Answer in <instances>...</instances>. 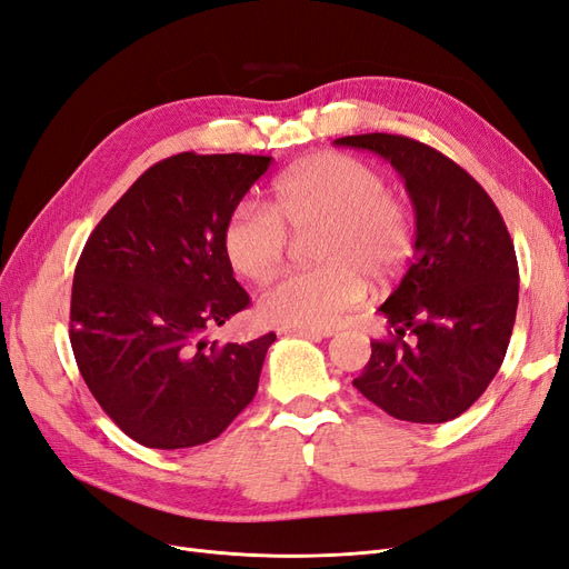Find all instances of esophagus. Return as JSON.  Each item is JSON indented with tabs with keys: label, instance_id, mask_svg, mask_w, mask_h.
Instances as JSON below:
<instances>
[{
	"label": "esophagus",
	"instance_id": "obj_1",
	"mask_svg": "<svg viewBox=\"0 0 569 569\" xmlns=\"http://www.w3.org/2000/svg\"><path fill=\"white\" fill-rule=\"evenodd\" d=\"M278 335H299V337L318 339V337H330L332 330H316V327H287V325H282V327H278Z\"/></svg>",
	"mask_w": 569,
	"mask_h": 569
}]
</instances>
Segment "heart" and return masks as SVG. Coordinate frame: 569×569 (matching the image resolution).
<instances>
[{
  "instance_id": "obj_1",
  "label": "heart",
  "mask_w": 569,
  "mask_h": 569,
  "mask_svg": "<svg viewBox=\"0 0 569 569\" xmlns=\"http://www.w3.org/2000/svg\"><path fill=\"white\" fill-rule=\"evenodd\" d=\"M272 208L234 206L222 249L234 272L263 284L280 272L295 232L320 228L313 270L287 274L258 301V316L287 327H330L368 295V282L387 287L406 270L416 247L408 203L385 187L377 168L349 153L322 151L291 166L274 182Z\"/></svg>"
}]
</instances>
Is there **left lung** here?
I'll return each mask as SVG.
<instances>
[{
	"label": "left lung",
	"instance_id": "1",
	"mask_svg": "<svg viewBox=\"0 0 569 569\" xmlns=\"http://www.w3.org/2000/svg\"><path fill=\"white\" fill-rule=\"evenodd\" d=\"M368 149L406 180L416 209V247L401 284L380 306L391 337L353 387L396 420L458 418L501 368L518 313L520 272L491 197L441 151L401 134L335 140Z\"/></svg>",
	"mask_w": 569,
	"mask_h": 569
}]
</instances>
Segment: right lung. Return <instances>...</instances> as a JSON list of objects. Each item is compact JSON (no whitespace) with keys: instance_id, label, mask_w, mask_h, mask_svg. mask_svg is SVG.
Instances as JSON below:
<instances>
[{"instance_id":"obj_1","label":"right lung","mask_w":569,"mask_h":569,"mask_svg":"<svg viewBox=\"0 0 569 569\" xmlns=\"http://www.w3.org/2000/svg\"><path fill=\"white\" fill-rule=\"evenodd\" d=\"M272 157L184 151L151 166L84 244L71 347L107 416L149 449L216 439L242 412L274 335L218 347L203 335L249 306L222 228Z\"/></svg>"}]
</instances>
